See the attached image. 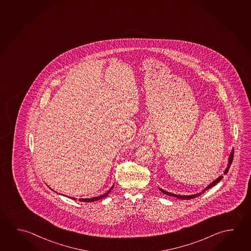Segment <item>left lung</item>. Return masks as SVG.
I'll return each instance as SVG.
<instances>
[{"label":"left lung","instance_id":"8db88e82","mask_svg":"<svg viewBox=\"0 0 251 251\" xmlns=\"http://www.w3.org/2000/svg\"><path fill=\"white\" fill-rule=\"evenodd\" d=\"M233 159H234V150L232 151L231 152L230 156H229V160H228V165H227V167H226V171L224 172V174H226L227 172H228V169L230 167L231 164H232V162H233ZM222 176L221 177H218L216 180H214L212 184H210L205 189L203 190L202 191V193H196V194H194V195H188V196H181V195H176V194H173V193H168V192H166L165 190L160 189L161 192L163 193H165L166 195H169V196H173V197H177V199H181V200H191V199H193V198L198 197V196H200V195H201L202 193H205L206 190L209 189L211 187H213L214 185H216L217 183H219L220 181L222 179Z\"/></svg>","mask_w":251,"mask_h":251}]
</instances>
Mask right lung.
<instances>
[{
    "label": "right lung",
    "instance_id": "1",
    "mask_svg": "<svg viewBox=\"0 0 251 251\" xmlns=\"http://www.w3.org/2000/svg\"><path fill=\"white\" fill-rule=\"evenodd\" d=\"M112 189H113V186H112L111 188H110V190H108V191H107V193H105V194H102V195H100V196H98V197L91 198V199H79L78 201H79L82 202H94L96 201H99V200H101V199H103V198L107 197V194L111 192ZM72 199L75 201V198H72Z\"/></svg>",
    "mask_w": 251,
    "mask_h": 251
}]
</instances>
